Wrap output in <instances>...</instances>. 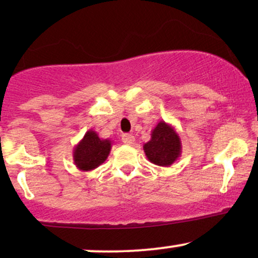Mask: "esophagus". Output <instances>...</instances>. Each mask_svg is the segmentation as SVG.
I'll use <instances>...</instances> for the list:
<instances>
[{"label": "esophagus", "mask_w": 258, "mask_h": 258, "mask_svg": "<svg viewBox=\"0 0 258 258\" xmlns=\"http://www.w3.org/2000/svg\"><path fill=\"white\" fill-rule=\"evenodd\" d=\"M121 138H122V142L125 144H133V142H135V137L132 135H130V133H123L121 136Z\"/></svg>", "instance_id": "1"}]
</instances>
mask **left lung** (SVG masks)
Segmentation results:
<instances>
[{
	"instance_id": "1",
	"label": "left lung",
	"mask_w": 258,
	"mask_h": 258,
	"mask_svg": "<svg viewBox=\"0 0 258 258\" xmlns=\"http://www.w3.org/2000/svg\"><path fill=\"white\" fill-rule=\"evenodd\" d=\"M147 158L159 166H170L180 154L179 137L171 126L161 121L153 130L152 139L144 144Z\"/></svg>"
}]
</instances>
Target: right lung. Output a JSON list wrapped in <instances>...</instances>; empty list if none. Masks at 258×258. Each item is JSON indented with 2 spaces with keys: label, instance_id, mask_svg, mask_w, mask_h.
Here are the masks:
<instances>
[{
  "label": "right lung",
  "instance_id": "1",
  "mask_svg": "<svg viewBox=\"0 0 258 258\" xmlns=\"http://www.w3.org/2000/svg\"><path fill=\"white\" fill-rule=\"evenodd\" d=\"M110 147L111 144L108 139L103 141L94 131H88L74 152L76 166L84 171L98 167L108 158Z\"/></svg>",
  "mask_w": 258,
  "mask_h": 258
}]
</instances>
